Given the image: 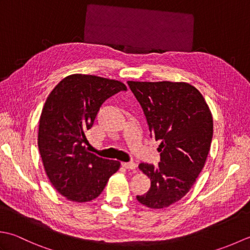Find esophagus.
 Wrapping results in <instances>:
<instances>
[{"instance_id":"obj_1","label":"esophagus","mask_w":250,"mask_h":250,"mask_svg":"<svg viewBox=\"0 0 250 250\" xmlns=\"http://www.w3.org/2000/svg\"><path fill=\"white\" fill-rule=\"evenodd\" d=\"M122 167L126 169H132V171H135L136 164L134 162H124L122 163Z\"/></svg>"}]
</instances>
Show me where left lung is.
<instances>
[{"mask_svg": "<svg viewBox=\"0 0 250 250\" xmlns=\"http://www.w3.org/2000/svg\"><path fill=\"white\" fill-rule=\"evenodd\" d=\"M139 101L152 136L160 141L158 167L141 163L151 180L137 195L149 208H164L189 192L204 167L213 139V116L203 95L188 83L128 82Z\"/></svg>", "mask_w": 250, "mask_h": 250, "instance_id": "obj_1", "label": "left lung"}]
</instances>
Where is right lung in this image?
Returning <instances> with one entry per match:
<instances>
[{"label":"right lung","mask_w":250,"mask_h":250,"mask_svg":"<svg viewBox=\"0 0 250 250\" xmlns=\"http://www.w3.org/2000/svg\"><path fill=\"white\" fill-rule=\"evenodd\" d=\"M125 90V84L115 79L73 74L47 98L37 144L51 185L67 200L83 203L98 198L119 169V161L95 156L84 144L101 105Z\"/></svg>","instance_id":"obj_1"}]
</instances>
